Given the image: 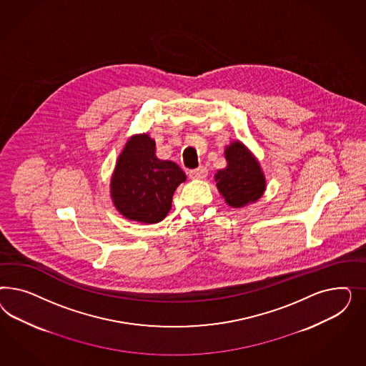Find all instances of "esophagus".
Here are the masks:
<instances>
[{
	"instance_id": "34e87169",
	"label": "esophagus",
	"mask_w": 366,
	"mask_h": 366,
	"mask_svg": "<svg viewBox=\"0 0 366 366\" xmlns=\"http://www.w3.org/2000/svg\"><path fill=\"white\" fill-rule=\"evenodd\" d=\"M208 176V169L205 167H199L193 170H189V177L192 179H202Z\"/></svg>"
}]
</instances>
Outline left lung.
<instances>
[{"label":"left lung","instance_id":"8db88e82","mask_svg":"<svg viewBox=\"0 0 366 366\" xmlns=\"http://www.w3.org/2000/svg\"><path fill=\"white\" fill-rule=\"evenodd\" d=\"M228 167L214 176L217 188L225 202L233 208H240L260 199L266 179L259 162L240 142H233L225 149Z\"/></svg>","mask_w":366,"mask_h":366}]
</instances>
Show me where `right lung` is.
I'll return each mask as SVG.
<instances>
[{
	"mask_svg": "<svg viewBox=\"0 0 366 366\" xmlns=\"http://www.w3.org/2000/svg\"><path fill=\"white\" fill-rule=\"evenodd\" d=\"M185 179L174 162L155 157V142L147 134L134 135L118 158L111 197L124 217L154 224L167 217L173 193Z\"/></svg>",
	"mask_w": 366,
	"mask_h": 366,
	"instance_id": "right-lung-1",
	"label": "right lung"
}]
</instances>
